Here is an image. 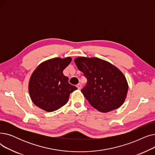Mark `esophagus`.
I'll list each match as a JSON object with an SVG mask.
<instances>
[{"instance_id":"obj_1","label":"esophagus","mask_w":155,"mask_h":155,"mask_svg":"<svg viewBox=\"0 0 155 155\" xmlns=\"http://www.w3.org/2000/svg\"><path fill=\"white\" fill-rule=\"evenodd\" d=\"M77 87L78 88V90H80V89L82 88V85H81L80 84H78L77 85Z\"/></svg>"}]
</instances>
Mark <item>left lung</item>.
<instances>
[{
  "label": "left lung",
  "instance_id": "1",
  "mask_svg": "<svg viewBox=\"0 0 155 155\" xmlns=\"http://www.w3.org/2000/svg\"><path fill=\"white\" fill-rule=\"evenodd\" d=\"M75 63L87 79L82 92L93 107L107 112L123 105L128 84L124 74L117 67L98 58L78 57Z\"/></svg>",
  "mask_w": 155,
  "mask_h": 155
}]
</instances>
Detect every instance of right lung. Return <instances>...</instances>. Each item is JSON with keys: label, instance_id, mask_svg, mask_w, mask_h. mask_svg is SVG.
<instances>
[{"label": "right lung", "instance_id": "right-lung-1", "mask_svg": "<svg viewBox=\"0 0 155 155\" xmlns=\"http://www.w3.org/2000/svg\"><path fill=\"white\" fill-rule=\"evenodd\" d=\"M71 58H54L41 63L32 73L29 92L33 103L47 112L61 108L68 101L70 94L77 88L68 83L63 73Z\"/></svg>", "mask_w": 155, "mask_h": 155}]
</instances>
